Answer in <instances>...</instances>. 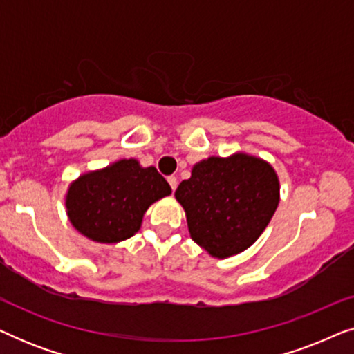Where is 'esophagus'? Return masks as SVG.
Returning a JSON list of instances; mask_svg holds the SVG:
<instances>
[{
	"instance_id": "1",
	"label": "esophagus",
	"mask_w": 354,
	"mask_h": 354,
	"mask_svg": "<svg viewBox=\"0 0 354 354\" xmlns=\"http://www.w3.org/2000/svg\"><path fill=\"white\" fill-rule=\"evenodd\" d=\"M167 182H169V185H171L172 190H176V188H177V178L171 176V177H167Z\"/></svg>"
}]
</instances>
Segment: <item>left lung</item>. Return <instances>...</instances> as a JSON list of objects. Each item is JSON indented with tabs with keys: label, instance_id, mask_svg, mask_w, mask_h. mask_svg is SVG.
<instances>
[{
	"label": "left lung",
	"instance_id": "8db88e82",
	"mask_svg": "<svg viewBox=\"0 0 354 354\" xmlns=\"http://www.w3.org/2000/svg\"><path fill=\"white\" fill-rule=\"evenodd\" d=\"M176 200L187 216L192 240L225 259L250 248L272 219L280 201L275 169L253 154L209 156L192 167Z\"/></svg>",
	"mask_w": 354,
	"mask_h": 354
}]
</instances>
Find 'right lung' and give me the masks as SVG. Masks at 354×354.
Instances as JSON below:
<instances>
[{"label": "right lung", "mask_w": 354, "mask_h": 354, "mask_svg": "<svg viewBox=\"0 0 354 354\" xmlns=\"http://www.w3.org/2000/svg\"><path fill=\"white\" fill-rule=\"evenodd\" d=\"M171 187L156 167L119 159L82 174L67 187L64 205L74 229L96 243H119L140 230L148 207Z\"/></svg>", "instance_id": "obj_1"}]
</instances>
